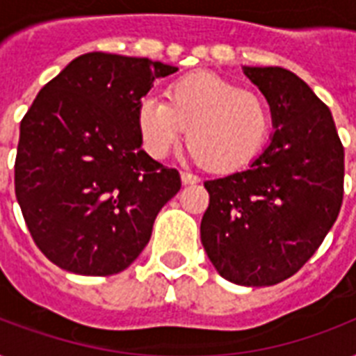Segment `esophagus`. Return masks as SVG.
<instances>
[{"instance_id": "1", "label": "esophagus", "mask_w": 356, "mask_h": 356, "mask_svg": "<svg viewBox=\"0 0 356 356\" xmlns=\"http://www.w3.org/2000/svg\"><path fill=\"white\" fill-rule=\"evenodd\" d=\"M181 181H183L184 186H188V184H197V183H200V177H197V175H192V173L183 172V173H181Z\"/></svg>"}]
</instances>
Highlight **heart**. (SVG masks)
Here are the masks:
<instances>
[{
	"label": "heart",
	"instance_id": "heart-1",
	"mask_svg": "<svg viewBox=\"0 0 356 356\" xmlns=\"http://www.w3.org/2000/svg\"><path fill=\"white\" fill-rule=\"evenodd\" d=\"M144 149L164 159L186 131L192 156L214 173H233L257 159L268 142L271 113L260 94L211 72L170 81L164 103L144 97L136 111Z\"/></svg>",
	"mask_w": 356,
	"mask_h": 356
}]
</instances>
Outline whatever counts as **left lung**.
<instances>
[{
    "instance_id": "left-lung-1",
    "label": "left lung",
    "mask_w": 356,
    "mask_h": 356,
    "mask_svg": "<svg viewBox=\"0 0 356 356\" xmlns=\"http://www.w3.org/2000/svg\"><path fill=\"white\" fill-rule=\"evenodd\" d=\"M270 105L273 134L243 172L207 181L201 243L223 279L271 286L320 248L343 197V147L325 103L279 66H243Z\"/></svg>"
}]
</instances>
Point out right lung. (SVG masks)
<instances>
[{
	"instance_id": "1",
	"label": "right lung",
	"mask_w": 356,
	"mask_h": 356,
	"mask_svg": "<svg viewBox=\"0 0 356 356\" xmlns=\"http://www.w3.org/2000/svg\"><path fill=\"white\" fill-rule=\"evenodd\" d=\"M170 64L85 53L47 83L19 123L14 190L31 236L53 264L105 277L133 264L177 170L144 149L136 111Z\"/></svg>"
}]
</instances>
